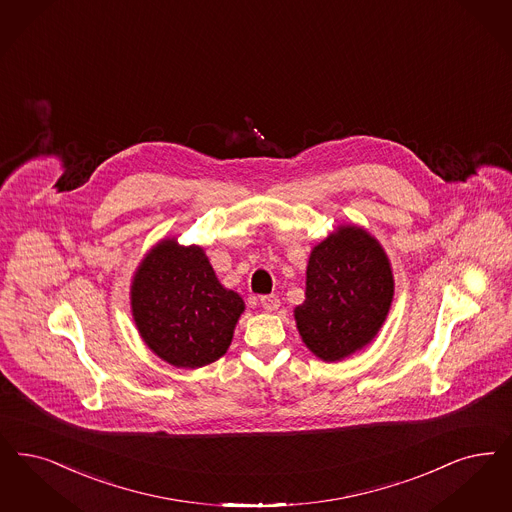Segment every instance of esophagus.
<instances>
[{
	"instance_id": "1",
	"label": "esophagus",
	"mask_w": 512,
	"mask_h": 512,
	"mask_svg": "<svg viewBox=\"0 0 512 512\" xmlns=\"http://www.w3.org/2000/svg\"><path fill=\"white\" fill-rule=\"evenodd\" d=\"M261 307L265 308L266 312H274L280 307V299L276 295H263L261 297Z\"/></svg>"
}]
</instances>
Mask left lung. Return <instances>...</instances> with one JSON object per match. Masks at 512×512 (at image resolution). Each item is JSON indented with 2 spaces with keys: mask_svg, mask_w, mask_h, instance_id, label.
<instances>
[{
  "mask_svg": "<svg viewBox=\"0 0 512 512\" xmlns=\"http://www.w3.org/2000/svg\"><path fill=\"white\" fill-rule=\"evenodd\" d=\"M392 295L385 249L368 230L339 226L310 251L305 303L293 310L299 335L324 362L343 360L373 341Z\"/></svg>",
  "mask_w": 512,
  "mask_h": 512,
  "instance_id": "left-lung-1",
  "label": "left lung"
}]
</instances>
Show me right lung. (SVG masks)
I'll return each instance as SVG.
<instances>
[{
    "label": "right lung",
    "instance_id": "add662e5",
    "mask_svg": "<svg viewBox=\"0 0 512 512\" xmlns=\"http://www.w3.org/2000/svg\"><path fill=\"white\" fill-rule=\"evenodd\" d=\"M242 297L226 289L200 246L175 238L152 247L131 282V312L144 343L175 368H202L225 354Z\"/></svg>",
    "mask_w": 512,
    "mask_h": 512
}]
</instances>
